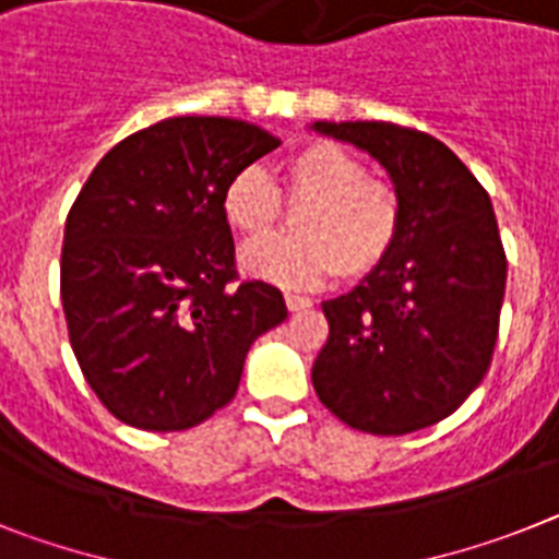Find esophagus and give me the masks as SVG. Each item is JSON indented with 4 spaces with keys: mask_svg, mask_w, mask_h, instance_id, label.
Listing matches in <instances>:
<instances>
[{
    "mask_svg": "<svg viewBox=\"0 0 559 559\" xmlns=\"http://www.w3.org/2000/svg\"><path fill=\"white\" fill-rule=\"evenodd\" d=\"M284 301H287L289 312H304V309L312 307V301H309L307 295H298V293H287L284 295Z\"/></svg>",
    "mask_w": 559,
    "mask_h": 559,
    "instance_id": "1",
    "label": "esophagus"
}]
</instances>
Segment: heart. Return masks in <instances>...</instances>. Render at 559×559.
I'll list each match as a JSON object with an SVG mask.
<instances>
[{
    "mask_svg": "<svg viewBox=\"0 0 559 559\" xmlns=\"http://www.w3.org/2000/svg\"><path fill=\"white\" fill-rule=\"evenodd\" d=\"M284 201L295 215V238L258 241L241 252V270L281 287H316L330 275L367 278L392 255L401 238V199L349 150L309 142L281 164ZM222 213L238 236L266 238L281 224V195L261 167L229 178Z\"/></svg>",
    "mask_w": 559,
    "mask_h": 559,
    "instance_id": "obj_1",
    "label": "heart"
}]
</instances>
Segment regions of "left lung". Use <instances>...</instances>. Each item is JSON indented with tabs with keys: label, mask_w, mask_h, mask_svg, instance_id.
I'll return each instance as SVG.
<instances>
[{
	"label": "left lung",
	"mask_w": 559,
	"mask_h": 559,
	"mask_svg": "<svg viewBox=\"0 0 559 559\" xmlns=\"http://www.w3.org/2000/svg\"><path fill=\"white\" fill-rule=\"evenodd\" d=\"M381 164L401 238L358 287L323 301L330 337L312 364L326 409L369 435H409L452 415L491 364L506 252L489 192L429 133L389 121H316Z\"/></svg>",
	"instance_id": "left-lung-1"
}]
</instances>
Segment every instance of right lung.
Here are the masks:
<instances>
[{"mask_svg":"<svg viewBox=\"0 0 559 559\" xmlns=\"http://www.w3.org/2000/svg\"><path fill=\"white\" fill-rule=\"evenodd\" d=\"M278 144L250 121L173 116L84 181L64 224L62 307L84 378L121 424L207 420L236 397L252 341L287 318L278 287L236 284L222 213L229 178Z\"/></svg>","mask_w":559,"mask_h":559,"instance_id":"add662e5","label":"right lung"}]
</instances>
